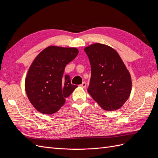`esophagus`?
Masks as SVG:
<instances>
[{
  "mask_svg": "<svg viewBox=\"0 0 158 158\" xmlns=\"http://www.w3.org/2000/svg\"><path fill=\"white\" fill-rule=\"evenodd\" d=\"M80 86H81V87H82V88H85V87H86V83H85V82H82V84L80 85Z\"/></svg>",
  "mask_w": 158,
  "mask_h": 158,
  "instance_id": "34e87169",
  "label": "esophagus"
}]
</instances>
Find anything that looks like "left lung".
<instances>
[{
    "label": "left lung",
    "instance_id": "1",
    "mask_svg": "<svg viewBox=\"0 0 158 158\" xmlns=\"http://www.w3.org/2000/svg\"><path fill=\"white\" fill-rule=\"evenodd\" d=\"M92 75L88 92L106 111L122 107L130 96L132 79L118 52L109 45L95 43L84 48Z\"/></svg>",
    "mask_w": 158,
    "mask_h": 158
}]
</instances>
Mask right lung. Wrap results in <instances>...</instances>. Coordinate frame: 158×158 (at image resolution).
Segmentation results:
<instances>
[{"instance_id":"add662e5","label":"right lung","mask_w":158,"mask_h":158,"mask_svg":"<svg viewBox=\"0 0 158 158\" xmlns=\"http://www.w3.org/2000/svg\"><path fill=\"white\" fill-rule=\"evenodd\" d=\"M75 47L49 46L33 60L25 80V90L32 106L41 113L51 114L64 104L77 85L63 75L66 65L78 54Z\"/></svg>"}]
</instances>
